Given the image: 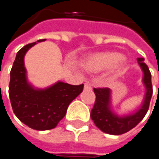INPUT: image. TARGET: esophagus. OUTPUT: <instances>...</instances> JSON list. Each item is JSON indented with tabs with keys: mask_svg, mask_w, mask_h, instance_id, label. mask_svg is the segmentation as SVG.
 Here are the masks:
<instances>
[{
	"mask_svg": "<svg viewBox=\"0 0 159 159\" xmlns=\"http://www.w3.org/2000/svg\"><path fill=\"white\" fill-rule=\"evenodd\" d=\"M84 90H92V86L90 85V84L88 83L84 84Z\"/></svg>",
	"mask_w": 159,
	"mask_h": 159,
	"instance_id": "obj_1",
	"label": "esophagus"
}]
</instances>
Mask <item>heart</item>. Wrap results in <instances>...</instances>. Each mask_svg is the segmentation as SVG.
I'll use <instances>...</instances> for the list:
<instances>
[{
	"label": "heart",
	"mask_w": 159,
	"mask_h": 159,
	"mask_svg": "<svg viewBox=\"0 0 159 159\" xmlns=\"http://www.w3.org/2000/svg\"><path fill=\"white\" fill-rule=\"evenodd\" d=\"M125 57L116 51H102L85 56L81 61V67L88 73H99L112 68L115 75L122 74L127 68Z\"/></svg>",
	"instance_id": "obj_1"
}]
</instances>
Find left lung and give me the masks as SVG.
Instances as JSON below:
<instances>
[{"instance_id":"1","label":"left lung","mask_w":159,"mask_h":159,"mask_svg":"<svg viewBox=\"0 0 159 159\" xmlns=\"http://www.w3.org/2000/svg\"><path fill=\"white\" fill-rule=\"evenodd\" d=\"M143 58H138L137 61L143 71V83L145 94L141 107L134 113L120 116L111 108V90L110 88H94L96 101L91 111V119L96 126L103 133L119 135L125 134L134 128L145 116L149 109L150 100L153 94L151 74L148 66L143 62Z\"/></svg>"}]
</instances>
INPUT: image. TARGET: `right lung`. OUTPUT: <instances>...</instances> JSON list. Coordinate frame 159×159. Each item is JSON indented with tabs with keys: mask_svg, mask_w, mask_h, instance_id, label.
Masks as SVG:
<instances>
[{
	"mask_svg": "<svg viewBox=\"0 0 159 159\" xmlns=\"http://www.w3.org/2000/svg\"><path fill=\"white\" fill-rule=\"evenodd\" d=\"M39 39L25 45L16 54L9 84V97L16 116L28 127L46 131L53 129L65 116L70 103L81 94L84 84L73 85L63 82L44 89L35 88L26 77L24 58L27 50Z\"/></svg>",
	"mask_w": 159,
	"mask_h": 159,
	"instance_id": "1",
	"label": "right lung"
}]
</instances>
